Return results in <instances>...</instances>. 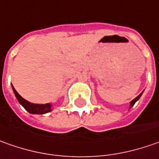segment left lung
Instances as JSON below:
<instances>
[{"instance_id": "left-lung-1", "label": "left lung", "mask_w": 159, "mask_h": 159, "mask_svg": "<svg viewBox=\"0 0 159 159\" xmlns=\"http://www.w3.org/2000/svg\"><path fill=\"white\" fill-rule=\"evenodd\" d=\"M142 93H143V92H142ZM142 93H141L140 95H138V96L136 97V98H135L134 99H133V100L131 101V103H130V107H133V106H134V103H135V102H136V101H137V100H138V99H139L140 97H141V95H142Z\"/></svg>"}]
</instances>
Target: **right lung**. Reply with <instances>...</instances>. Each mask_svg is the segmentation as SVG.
<instances>
[{"label": "right lung", "instance_id": "add662e5", "mask_svg": "<svg viewBox=\"0 0 159 159\" xmlns=\"http://www.w3.org/2000/svg\"><path fill=\"white\" fill-rule=\"evenodd\" d=\"M13 90L15 92V95L16 97L17 100L20 104L25 107V109L26 111L30 112V113H33V114H44L47 113L51 111V105L50 104H45V105H38V104H32L30 103L27 100H25V98H23L22 97L20 96L19 94L17 93V91L15 90V88L12 86Z\"/></svg>", "mask_w": 159, "mask_h": 159}]
</instances>
